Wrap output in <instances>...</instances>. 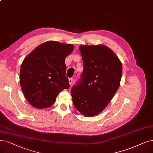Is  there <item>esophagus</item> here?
I'll return each instance as SVG.
<instances>
[{
    "label": "esophagus",
    "mask_w": 153,
    "mask_h": 153,
    "mask_svg": "<svg viewBox=\"0 0 153 153\" xmlns=\"http://www.w3.org/2000/svg\"><path fill=\"white\" fill-rule=\"evenodd\" d=\"M73 81V79L72 78H69L68 82H69V83H70V85H71V83H72Z\"/></svg>",
    "instance_id": "1"
}]
</instances>
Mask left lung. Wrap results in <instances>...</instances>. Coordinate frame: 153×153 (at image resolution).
<instances>
[{"label": "left lung", "mask_w": 153, "mask_h": 153, "mask_svg": "<svg viewBox=\"0 0 153 153\" xmlns=\"http://www.w3.org/2000/svg\"><path fill=\"white\" fill-rule=\"evenodd\" d=\"M83 70L71 90L78 111L87 117L100 113L118 90L123 66L118 57L104 45L80 46Z\"/></svg>", "instance_id": "8db88e82"}]
</instances>
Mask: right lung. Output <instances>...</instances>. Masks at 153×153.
<instances>
[{
  "instance_id": "1",
  "label": "right lung",
  "mask_w": 153,
  "mask_h": 153,
  "mask_svg": "<svg viewBox=\"0 0 153 153\" xmlns=\"http://www.w3.org/2000/svg\"><path fill=\"white\" fill-rule=\"evenodd\" d=\"M73 49L70 44L47 41L24 58L21 66L20 84L26 99L34 107L51 106L59 93L69 88L65 59Z\"/></svg>"
}]
</instances>
